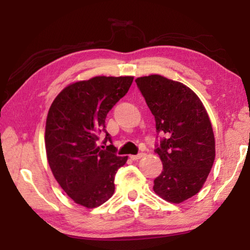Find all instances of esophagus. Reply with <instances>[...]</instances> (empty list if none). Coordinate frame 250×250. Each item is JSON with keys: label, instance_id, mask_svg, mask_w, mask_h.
I'll return each mask as SVG.
<instances>
[{"label": "esophagus", "instance_id": "34e87169", "mask_svg": "<svg viewBox=\"0 0 250 250\" xmlns=\"http://www.w3.org/2000/svg\"><path fill=\"white\" fill-rule=\"evenodd\" d=\"M143 153H139V154H137V155H130V159L131 160H133V161H137V160H139V159H141V158H143Z\"/></svg>", "mask_w": 250, "mask_h": 250}]
</instances>
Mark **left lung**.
Wrapping results in <instances>:
<instances>
[{
    "label": "left lung",
    "instance_id": "obj_1",
    "mask_svg": "<svg viewBox=\"0 0 250 250\" xmlns=\"http://www.w3.org/2000/svg\"><path fill=\"white\" fill-rule=\"evenodd\" d=\"M155 119L156 132L166 138L156 146L163 171L153 191L180 204L201 191L215 160V138L204 104L185 84L161 75L135 79Z\"/></svg>",
    "mask_w": 250,
    "mask_h": 250
}]
</instances>
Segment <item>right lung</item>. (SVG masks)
<instances>
[{
  "label": "right lung",
  "instance_id": "obj_1",
  "mask_svg": "<svg viewBox=\"0 0 250 250\" xmlns=\"http://www.w3.org/2000/svg\"><path fill=\"white\" fill-rule=\"evenodd\" d=\"M132 82V76H97L73 83L59 92L48 110L45 146L49 167L67 195L87 208L112 196L116 173L128 160L116 154L112 143L100 149L98 140L104 132V143H111L105 117Z\"/></svg>",
  "mask_w": 250,
  "mask_h": 250
}]
</instances>
